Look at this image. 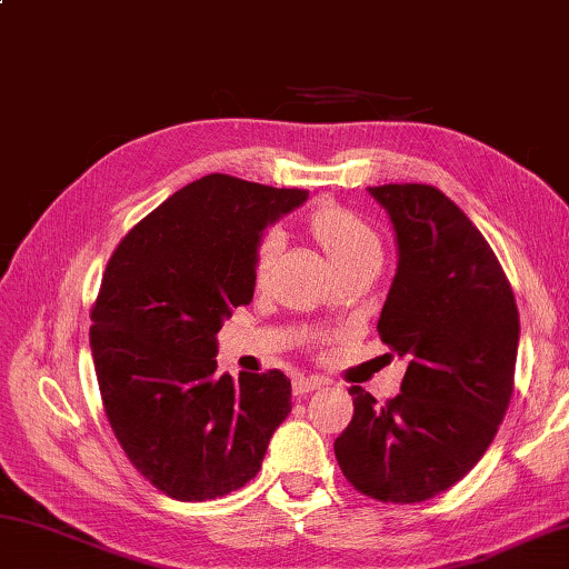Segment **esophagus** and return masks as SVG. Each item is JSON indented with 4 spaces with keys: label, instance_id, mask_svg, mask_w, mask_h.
Instances as JSON below:
<instances>
[{
    "label": "esophagus",
    "instance_id": "obj_1",
    "mask_svg": "<svg viewBox=\"0 0 569 569\" xmlns=\"http://www.w3.org/2000/svg\"><path fill=\"white\" fill-rule=\"evenodd\" d=\"M323 386H326V380L318 378V376H298L293 380V392H296V396H306V392L318 390Z\"/></svg>",
    "mask_w": 569,
    "mask_h": 569
}]
</instances>
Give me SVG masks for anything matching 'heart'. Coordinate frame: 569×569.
I'll use <instances>...</instances> for the list:
<instances>
[{
  "label": "heart",
  "mask_w": 569,
  "mask_h": 569,
  "mask_svg": "<svg viewBox=\"0 0 569 569\" xmlns=\"http://www.w3.org/2000/svg\"><path fill=\"white\" fill-rule=\"evenodd\" d=\"M311 233L320 243V249L326 256L338 266V271L353 266L363 258L380 256V241L376 231L370 226L358 219L356 213L346 209H338V206H323V209L313 211L311 216ZM281 249V241H278L276 233H268L256 251V276L263 278Z\"/></svg>",
  "instance_id": "heart-1"
}]
</instances>
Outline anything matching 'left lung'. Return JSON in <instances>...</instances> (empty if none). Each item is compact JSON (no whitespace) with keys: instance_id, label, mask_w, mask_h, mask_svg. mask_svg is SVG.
<instances>
[{"instance_id":"obj_1","label":"left lung","mask_w":569,"mask_h":569,"mask_svg":"<svg viewBox=\"0 0 569 569\" xmlns=\"http://www.w3.org/2000/svg\"><path fill=\"white\" fill-rule=\"evenodd\" d=\"M398 246L378 333L408 360L386 406L353 386L336 438L346 478L380 502H422L468 475L508 412L520 316L490 243L426 183L373 186Z\"/></svg>"}]
</instances>
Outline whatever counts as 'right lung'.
<instances>
[{
	"mask_svg": "<svg viewBox=\"0 0 569 569\" xmlns=\"http://www.w3.org/2000/svg\"><path fill=\"white\" fill-rule=\"evenodd\" d=\"M308 199L209 173L123 236L91 311V358L111 430L173 500H213L261 470L291 412V380L216 373L219 330L251 303L266 229Z\"/></svg>",
	"mask_w": 569,
	"mask_h": 569,
	"instance_id": "add662e5",
	"label": "right lung"
}]
</instances>
